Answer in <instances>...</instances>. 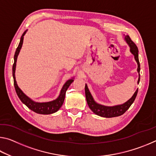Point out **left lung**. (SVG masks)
<instances>
[{"label":"left lung","instance_id":"obj_1","mask_svg":"<svg viewBox=\"0 0 156 156\" xmlns=\"http://www.w3.org/2000/svg\"><path fill=\"white\" fill-rule=\"evenodd\" d=\"M125 40L126 43L130 47V51L131 54L134 55L135 59L136 60L137 63H138V72L139 73V78L138 83L140 82V65L139 59H138V49L137 47L136 44L132 41L131 39L130 38L129 36L126 35L125 36ZM85 96L87 104L89 105V108L94 113H96V115L102 116V117L105 118H113V117H117V116H120L122 115L123 113L126 112V111L129 109V108L131 107V105L133 104V102L135 100L137 94H138V89H137L135 93H134L133 96H132L130 99H129L127 102H126L125 103L120 105H117V106H113V107H107L104 106V105H101L96 103L94 101V100L92 97L91 94L89 91V89L87 87V85L85 84Z\"/></svg>","mask_w":156,"mask_h":156}]
</instances>
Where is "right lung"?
I'll use <instances>...</instances> for the list:
<instances>
[{
	"mask_svg": "<svg viewBox=\"0 0 156 156\" xmlns=\"http://www.w3.org/2000/svg\"><path fill=\"white\" fill-rule=\"evenodd\" d=\"M26 31H24V33L23 34L22 36H21L19 44H18L14 54V62L12 67V74L13 78H14V84L16 89V92L18 98H19L20 100L22 101L23 103H24L29 109L32 110L33 112L37 113H40V114H51V113L56 112L61 107L63 102H64L66 91L67 90V89L69 88L70 84L73 83V79H70V80L66 82L65 84L62 87L58 98L55 100H53V101L48 102H36L26 96V95L20 90V89L18 87L15 78V69L16 65L17 57L18 54H19L21 47H22V44L23 43V38H24L23 36H24L25 34Z\"/></svg>",
	"mask_w": 156,
	"mask_h": 156,
	"instance_id": "add662e5",
	"label": "right lung"
}]
</instances>
